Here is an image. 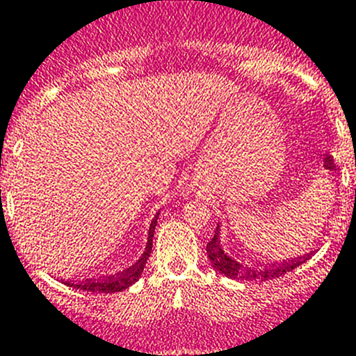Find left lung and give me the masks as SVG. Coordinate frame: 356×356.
<instances>
[{
    "label": "left lung",
    "mask_w": 356,
    "mask_h": 356,
    "mask_svg": "<svg viewBox=\"0 0 356 356\" xmlns=\"http://www.w3.org/2000/svg\"><path fill=\"white\" fill-rule=\"evenodd\" d=\"M219 225L216 228V234L210 238L209 244H207V254H209L210 262L216 267L217 271L221 275L228 276L232 280H246V282H267V280L280 278L285 273L292 271L298 266L308 260V257H300L296 260H289L285 264H278V266H264V267H254V266H244V264L238 262L237 259L229 257L228 253H225L221 246V241H219Z\"/></svg>",
    "instance_id": "obj_1"
}]
</instances>
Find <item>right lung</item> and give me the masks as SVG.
<instances>
[{
  "label": "right lung",
  "instance_id": "1",
  "mask_svg": "<svg viewBox=\"0 0 356 356\" xmlns=\"http://www.w3.org/2000/svg\"><path fill=\"white\" fill-rule=\"evenodd\" d=\"M156 219H159V213H156L155 219H153L149 225V235H147L146 251H144L143 257H140V259L137 260L134 266L128 267V269H124L122 273H118V275H114V276H106V278H99V280L90 278V280H87V282H83V284H72V282H64V284L69 285V287L81 289V291L105 292V294H108V292H121V291H124V289L130 287V285L135 284V282L139 280V276L143 275L144 266H146L147 259H149L151 248H153V234H155Z\"/></svg>",
  "mask_w": 356,
  "mask_h": 356
}]
</instances>
